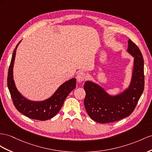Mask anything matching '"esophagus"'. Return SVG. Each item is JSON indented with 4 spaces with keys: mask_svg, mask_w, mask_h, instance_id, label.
<instances>
[{
    "mask_svg": "<svg viewBox=\"0 0 152 152\" xmlns=\"http://www.w3.org/2000/svg\"><path fill=\"white\" fill-rule=\"evenodd\" d=\"M76 79L79 83L82 82V81H84L85 79V74L83 72H78L76 76Z\"/></svg>",
    "mask_w": 152,
    "mask_h": 152,
    "instance_id": "1",
    "label": "esophagus"
}]
</instances>
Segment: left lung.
Instances as JSON below:
<instances>
[{
	"label": "left lung",
	"mask_w": 152,
	"mask_h": 152,
	"mask_svg": "<svg viewBox=\"0 0 152 152\" xmlns=\"http://www.w3.org/2000/svg\"><path fill=\"white\" fill-rule=\"evenodd\" d=\"M127 52L134 57L133 70L128 87L116 94H110L100 85L91 80L83 85L86 96L85 109L90 118L99 123L114 122L129 116L141 98L145 85L144 60L141 50L131 40Z\"/></svg>",
	"instance_id": "left-lung-1"
}]
</instances>
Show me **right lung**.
<instances>
[{
  "instance_id": "right-lung-1",
  "label": "right lung",
  "mask_w": 152,
  "mask_h": 152,
  "mask_svg": "<svg viewBox=\"0 0 152 152\" xmlns=\"http://www.w3.org/2000/svg\"><path fill=\"white\" fill-rule=\"evenodd\" d=\"M21 41L14 49L7 75V87L10 92L15 107L17 109L29 118L45 121L53 118L60 111L64 101L69 93L76 87L75 77L65 81L49 98L42 101L30 100L22 96L18 91L13 78V67L17 49Z\"/></svg>"
}]
</instances>
